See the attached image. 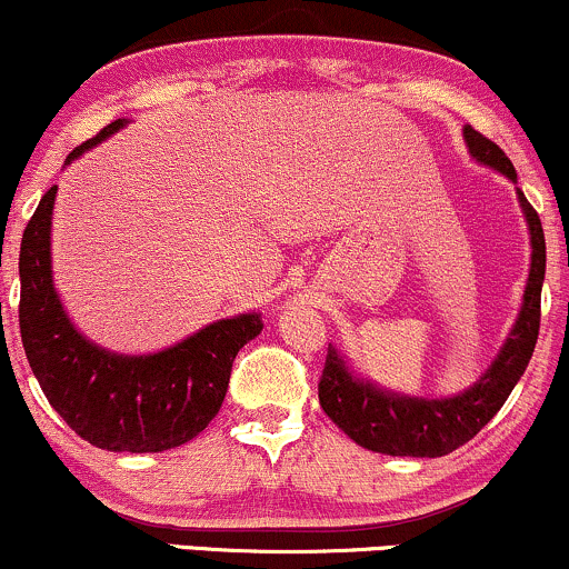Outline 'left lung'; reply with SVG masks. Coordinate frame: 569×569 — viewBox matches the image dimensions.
<instances>
[{"mask_svg": "<svg viewBox=\"0 0 569 569\" xmlns=\"http://www.w3.org/2000/svg\"><path fill=\"white\" fill-rule=\"evenodd\" d=\"M468 152L481 166L516 181L513 162L487 136L471 126L462 128ZM519 206L530 227L532 264L525 286V302L511 335L485 375L471 388L449 398H417L390 393L380 385L352 375L339 352L329 345L326 367L318 382V398L331 422H337L358 447L393 457H443L471 441L498 415L513 385L530 363L540 331V291L546 278V238L538 211L516 187Z\"/></svg>", "mask_w": 569, "mask_h": 569, "instance_id": "8db88e82", "label": "left lung"}]
</instances>
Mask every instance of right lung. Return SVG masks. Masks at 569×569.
I'll list each match as a JSON object with an SVG mask.
<instances>
[{
	"label": "right lung",
	"instance_id": "add662e5",
	"mask_svg": "<svg viewBox=\"0 0 569 569\" xmlns=\"http://www.w3.org/2000/svg\"><path fill=\"white\" fill-rule=\"evenodd\" d=\"M114 120L67 158H80L117 133ZM58 187L39 200L21 240V339L29 367L50 407L80 439L109 452H162L181 447L219 415L232 361L262 331L259 312L221 318L149 356H122L84 339L53 286L50 227Z\"/></svg>",
	"mask_w": 569,
	"mask_h": 569
}]
</instances>
